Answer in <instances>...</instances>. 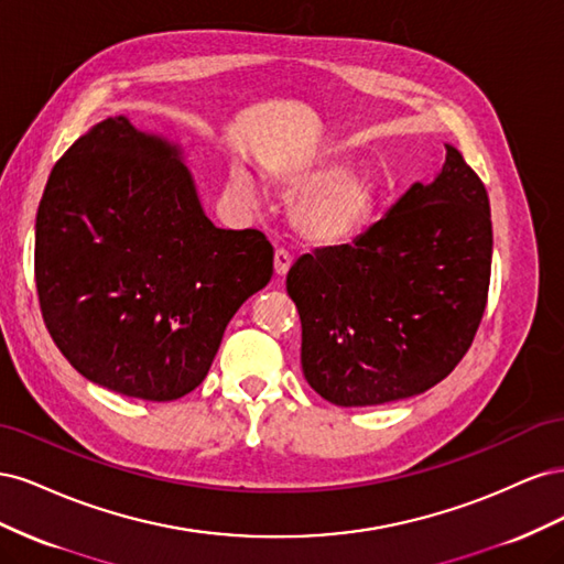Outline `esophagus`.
Returning <instances> with one entry per match:
<instances>
[{
	"label": "esophagus",
	"instance_id": "1",
	"mask_svg": "<svg viewBox=\"0 0 564 564\" xmlns=\"http://www.w3.org/2000/svg\"><path fill=\"white\" fill-rule=\"evenodd\" d=\"M289 268H292V253L286 249H275V275L284 278Z\"/></svg>",
	"mask_w": 564,
	"mask_h": 564
}]
</instances>
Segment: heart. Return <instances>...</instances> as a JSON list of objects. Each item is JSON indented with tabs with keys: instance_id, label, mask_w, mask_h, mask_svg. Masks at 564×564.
Instances as JSON below:
<instances>
[{
	"instance_id": "1",
	"label": "heart",
	"mask_w": 564,
	"mask_h": 564,
	"mask_svg": "<svg viewBox=\"0 0 564 564\" xmlns=\"http://www.w3.org/2000/svg\"><path fill=\"white\" fill-rule=\"evenodd\" d=\"M286 199H296L292 224L301 240L313 247H344L357 240L377 216L381 187L365 169L340 166L329 158L294 162L275 176ZM230 187L251 197V181L245 172H232Z\"/></svg>"
}]
</instances>
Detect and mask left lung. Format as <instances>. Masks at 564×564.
I'll use <instances>...</instances> for the list:
<instances>
[{"label": "left lung", "instance_id": "left-lung-1", "mask_svg": "<svg viewBox=\"0 0 564 564\" xmlns=\"http://www.w3.org/2000/svg\"><path fill=\"white\" fill-rule=\"evenodd\" d=\"M489 272L485 183L447 145L433 183H414L352 245L303 253L289 270L305 381L338 406L433 388L473 344Z\"/></svg>", "mask_w": 564, "mask_h": 564}]
</instances>
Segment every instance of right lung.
I'll return each mask as SVG.
<instances>
[{"label":"right lung","instance_id":"right-lung-1","mask_svg":"<svg viewBox=\"0 0 564 564\" xmlns=\"http://www.w3.org/2000/svg\"><path fill=\"white\" fill-rule=\"evenodd\" d=\"M272 278L259 230L216 228L183 152L108 117L51 172L35 224L46 329L84 379L178 400L214 362L240 305Z\"/></svg>","mask_w":564,"mask_h":564}]
</instances>
